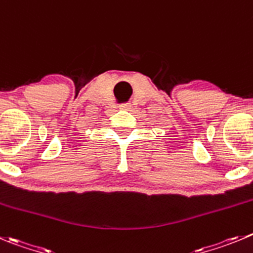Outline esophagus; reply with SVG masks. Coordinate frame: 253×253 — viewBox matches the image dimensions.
Masks as SVG:
<instances>
[{
    "mask_svg": "<svg viewBox=\"0 0 253 253\" xmlns=\"http://www.w3.org/2000/svg\"><path fill=\"white\" fill-rule=\"evenodd\" d=\"M121 108H122V110H125V111H131V110H132V106H131V104H129V103L122 104Z\"/></svg>",
    "mask_w": 253,
    "mask_h": 253,
    "instance_id": "esophagus-1",
    "label": "esophagus"
}]
</instances>
